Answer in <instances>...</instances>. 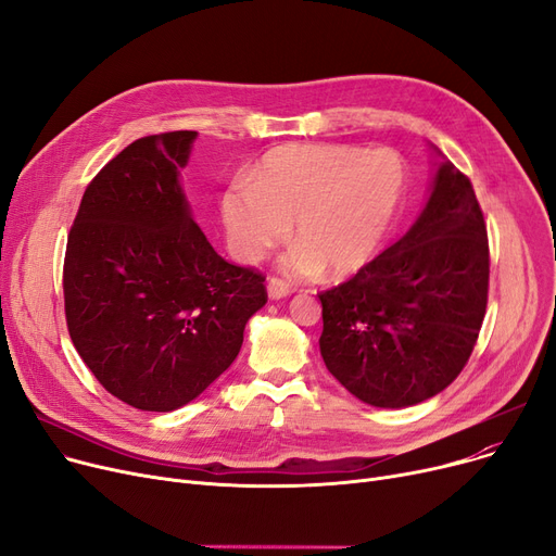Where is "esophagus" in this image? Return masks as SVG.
<instances>
[{"instance_id":"esophagus-1","label":"esophagus","mask_w":556,"mask_h":556,"mask_svg":"<svg viewBox=\"0 0 556 556\" xmlns=\"http://www.w3.org/2000/svg\"><path fill=\"white\" fill-rule=\"evenodd\" d=\"M288 293H290V288L286 281H281L277 277L268 279V298L270 300H283Z\"/></svg>"}]
</instances>
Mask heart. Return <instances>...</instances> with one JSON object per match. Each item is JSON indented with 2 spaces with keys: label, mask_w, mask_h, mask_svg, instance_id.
Wrapping results in <instances>:
<instances>
[{
  "label": "heart",
  "mask_w": 556,
  "mask_h": 556,
  "mask_svg": "<svg viewBox=\"0 0 556 556\" xmlns=\"http://www.w3.org/2000/svg\"><path fill=\"white\" fill-rule=\"evenodd\" d=\"M405 189V168L394 151L356 146L290 143L270 151L250 185L233 182L220 200L231 250L256 261L288 237L298 241L283 268L336 279L354 275L388 233Z\"/></svg>",
  "instance_id": "1"
}]
</instances>
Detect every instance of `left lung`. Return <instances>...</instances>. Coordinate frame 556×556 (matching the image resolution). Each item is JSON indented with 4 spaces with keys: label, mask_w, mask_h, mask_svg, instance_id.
Here are the masks:
<instances>
[{
    "label": "left lung",
    "mask_w": 556,
    "mask_h": 556,
    "mask_svg": "<svg viewBox=\"0 0 556 556\" xmlns=\"http://www.w3.org/2000/svg\"><path fill=\"white\" fill-rule=\"evenodd\" d=\"M419 218L352 279L319 293V354L374 407L417 405L469 361L486 311L489 241L476 191L440 149Z\"/></svg>",
    "instance_id": "1"
}]
</instances>
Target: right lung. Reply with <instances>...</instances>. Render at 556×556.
Listing matches in <instances>:
<instances>
[{
    "instance_id": "obj_1",
    "label": "right lung",
    "mask_w": 556,
    "mask_h": 556,
    "mask_svg": "<svg viewBox=\"0 0 556 556\" xmlns=\"http://www.w3.org/2000/svg\"><path fill=\"white\" fill-rule=\"evenodd\" d=\"M198 132L141 137L87 185L63 270L72 342L97 381L146 413H170L239 356L266 277L227 263L180 185Z\"/></svg>"
}]
</instances>
